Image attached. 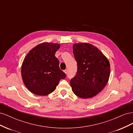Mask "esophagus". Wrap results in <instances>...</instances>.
<instances>
[{
  "mask_svg": "<svg viewBox=\"0 0 133 133\" xmlns=\"http://www.w3.org/2000/svg\"><path fill=\"white\" fill-rule=\"evenodd\" d=\"M64 73H65V74H67V73H68V70H64Z\"/></svg>",
  "mask_w": 133,
  "mask_h": 133,
  "instance_id": "34e87169",
  "label": "esophagus"
}]
</instances>
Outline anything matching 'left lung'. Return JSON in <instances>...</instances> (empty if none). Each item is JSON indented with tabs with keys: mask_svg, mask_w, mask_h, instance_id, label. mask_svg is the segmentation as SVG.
Instances as JSON below:
<instances>
[{
	"mask_svg": "<svg viewBox=\"0 0 133 133\" xmlns=\"http://www.w3.org/2000/svg\"><path fill=\"white\" fill-rule=\"evenodd\" d=\"M73 50L78 67L76 75L70 82L72 90L81 98L93 97L108 82L109 62L101 51L90 44H74Z\"/></svg>",
	"mask_w": 133,
	"mask_h": 133,
	"instance_id": "8db88e82",
	"label": "left lung"
}]
</instances>
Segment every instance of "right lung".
Here are the masks:
<instances>
[{
    "mask_svg": "<svg viewBox=\"0 0 133 133\" xmlns=\"http://www.w3.org/2000/svg\"><path fill=\"white\" fill-rule=\"evenodd\" d=\"M59 44L43 43L31 50L22 64V76L26 87L38 95H46L54 91L59 81L66 78L59 68L55 56Z\"/></svg>",
    "mask_w": 133,
    "mask_h": 133,
    "instance_id": "right-lung-1",
    "label": "right lung"
}]
</instances>
